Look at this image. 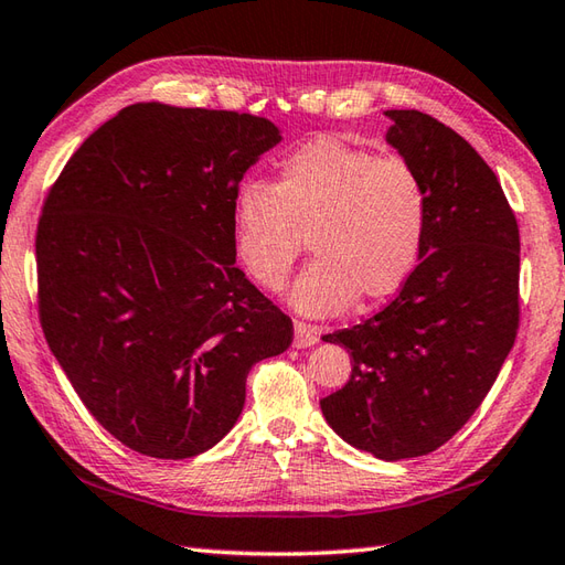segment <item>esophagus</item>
<instances>
[{
	"label": "esophagus",
	"instance_id": "34e87169",
	"mask_svg": "<svg viewBox=\"0 0 565 565\" xmlns=\"http://www.w3.org/2000/svg\"><path fill=\"white\" fill-rule=\"evenodd\" d=\"M320 340V330L316 326L296 323L294 326V348H311Z\"/></svg>",
	"mask_w": 565,
	"mask_h": 565
}]
</instances>
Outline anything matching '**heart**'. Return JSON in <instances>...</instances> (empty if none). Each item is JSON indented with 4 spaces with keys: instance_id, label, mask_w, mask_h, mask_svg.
<instances>
[{
    "instance_id": "1",
    "label": "heart",
    "mask_w": 565,
    "mask_h": 565,
    "mask_svg": "<svg viewBox=\"0 0 565 565\" xmlns=\"http://www.w3.org/2000/svg\"><path fill=\"white\" fill-rule=\"evenodd\" d=\"M428 191L412 163L318 139L279 181H245L232 198V245L249 279L279 291L308 237L313 262L289 291L308 318L380 303L412 279L428 230Z\"/></svg>"
}]
</instances>
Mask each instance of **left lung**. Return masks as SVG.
I'll return each instance as SVG.
<instances>
[{
  "mask_svg": "<svg viewBox=\"0 0 565 565\" xmlns=\"http://www.w3.org/2000/svg\"><path fill=\"white\" fill-rule=\"evenodd\" d=\"M386 143L422 175L428 230L399 296L323 340L352 372L320 399L328 426L380 460L418 458L478 412L519 328V227L494 171L450 127L390 109Z\"/></svg>",
  "mask_w": 565,
  "mask_h": 565,
  "instance_id": "8db88e82",
  "label": "left lung"
}]
</instances>
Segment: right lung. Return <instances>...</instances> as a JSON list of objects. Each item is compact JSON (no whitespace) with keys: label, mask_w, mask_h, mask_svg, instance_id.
I'll list each match as a JSON object with an SVG mask.
<instances>
[{"label":"right lung","mask_w":565,"mask_h":565,"mask_svg":"<svg viewBox=\"0 0 565 565\" xmlns=\"http://www.w3.org/2000/svg\"><path fill=\"white\" fill-rule=\"evenodd\" d=\"M281 141L264 117L137 103L65 163L39 220V313L99 426L141 456L223 440L294 326L235 267L232 198Z\"/></svg>","instance_id":"1"}]
</instances>
